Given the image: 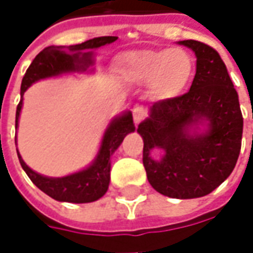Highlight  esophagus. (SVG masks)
I'll use <instances>...</instances> for the list:
<instances>
[{"mask_svg":"<svg viewBox=\"0 0 253 253\" xmlns=\"http://www.w3.org/2000/svg\"><path fill=\"white\" fill-rule=\"evenodd\" d=\"M132 117H133V121L135 124H139L142 120H145V117H146V111H145V108H142V107H136V108H133V111H132Z\"/></svg>","mask_w":253,"mask_h":253,"instance_id":"1","label":"esophagus"}]
</instances>
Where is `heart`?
Wrapping results in <instances>:
<instances>
[{
    "label": "heart",
    "instance_id": "1",
    "mask_svg": "<svg viewBox=\"0 0 253 253\" xmlns=\"http://www.w3.org/2000/svg\"><path fill=\"white\" fill-rule=\"evenodd\" d=\"M117 69L125 82L149 85V92L155 100L168 101L186 90L194 63L186 50L163 47L120 54Z\"/></svg>",
    "mask_w": 253,
    "mask_h": 253
}]
</instances>
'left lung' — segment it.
Segmentation results:
<instances>
[{
	"mask_svg": "<svg viewBox=\"0 0 253 253\" xmlns=\"http://www.w3.org/2000/svg\"><path fill=\"white\" fill-rule=\"evenodd\" d=\"M196 57V76L186 94L155 102L138 125L143 166L151 186L171 199L210 194L238 161L244 118L238 92L217 50L199 41H180ZM161 152L155 160L151 153Z\"/></svg>",
	"mask_w": 253,
	"mask_h": 253,
	"instance_id": "obj_1",
	"label": "left lung"
}]
</instances>
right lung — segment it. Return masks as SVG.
Listing matches in <instances>:
<instances>
[{"label":"right lung","mask_w":253,"mask_h":253,"mask_svg":"<svg viewBox=\"0 0 253 253\" xmlns=\"http://www.w3.org/2000/svg\"><path fill=\"white\" fill-rule=\"evenodd\" d=\"M115 36H101L85 41L80 44L72 46H47L34 59L28 67L22 84H21V101L16 107L15 115V128L18 129L19 115L24 104L25 91L36 82L57 77L69 73H91L94 64V50L104 44L115 42ZM135 131L132 120V112L125 111L121 115L112 118L104 132L101 145L97 156L94 158L90 166L79 170L76 173L67 174L63 177H47L36 173L22 159L18 152V159L34 184L46 193L49 197L57 201L66 203H92L101 199L107 193L110 186V171H111V156L120 148L124 138Z\"/></svg>","instance_id":"1"}]
</instances>
